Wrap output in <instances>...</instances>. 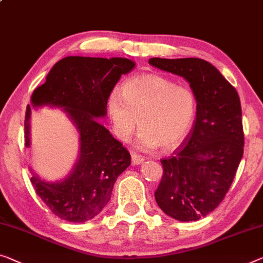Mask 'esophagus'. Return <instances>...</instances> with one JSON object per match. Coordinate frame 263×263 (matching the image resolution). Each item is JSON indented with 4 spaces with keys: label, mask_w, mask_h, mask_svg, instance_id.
Listing matches in <instances>:
<instances>
[{
    "label": "esophagus",
    "mask_w": 263,
    "mask_h": 263,
    "mask_svg": "<svg viewBox=\"0 0 263 263\" xmlns=\"http://www.w3.org/2000/svg\"><path fill=\"white\" fill-rule=\"evenodd\" d=\"M131 159H132V165H139V164H142L144 162L143 157L135 154V152L131 155Z\"/></svg>",
    "instance_id": "esophagus-1"
}]
</instances>
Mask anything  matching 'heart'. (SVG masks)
<instances>
[{
  "label": "heart",
  "mask_w": 263,
  "mask_h": 263,
  "mask_svg": "<svg viewBox=\"0 0 263 263\" xmlns=\"http://www.w3.org/2000/svg\"><path fill=\"white\" fill-rule=\"evenodd\" d=\"M107 111L117 138L128 142L137 124L136 145L140 150L178 146L189 132L196 115V98L187 87L166 78L147 74L135 77L112 91Z\"/></svg>",
  "instance_id": "b5f03b06"
}]
</instances>
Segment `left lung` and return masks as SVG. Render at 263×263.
<instances>
[{
	"label": "left lung",
	"instance_id": "left-lung-1",
	"mask_svg": "<svg viewBox=\"0 0 263 263\" xmlns=\"http://www.w3.org/2000/svg\"><path fill=\"white\" fill-rule=\"evenodd\" d=\"M148 64L189 82L196 98L193 128L171 157L163 159L157 204L181 222L198 221L228 193L243 156L240 97L221 72L198 58H152Z\"/></svg>",
	"mask_w": 263,
	"mask_h": 263
}]
</instances>
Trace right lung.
Here are the masks:
<instances>
[{
	"label": "right lung",
	"mask_w": 263,
	"mask_h": 263,
	"mask_svg": "<svg viewBox=\"0 0 263 263\" xmlns=\"http://www.w3.org/2000/svg\"><path fill=\"white\" fill-rule=\"evenodd\" d=\"M135 66L126 58L67 57L53 66L45 84L31 94L25 118L27 147L31 109H61L79 133V156L64 178L47 181L29 169L39 197L65 221L82 223L100 214L111 199L117 178L130 166L128 151L98 119L107 116L108 96L121 74Z\"/></svg>",
	"instance_id": "add662e5"
}]
</instances>
